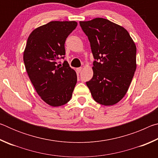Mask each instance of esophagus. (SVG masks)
Masks as SVG:
<instances>
[{
  "label": "esophagus",
  "mask_w": 158,
  "mask_h": 158,
  "mask_svg": "<svg viewBox=\"0 0 158 158\" xmlns=\"http://www.w3.org/2000/svg\"><path fill=\"white\" fill-rule=\"evenodd\" d=\"M82 70V68H77V72L78 73H80Z\"/></svg>",
  "instance_id": "obj_1"
}]
</instances>
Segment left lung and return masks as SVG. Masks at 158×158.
Instances as JSON below:
<instances>
[{"instance_id":"left-lung-1","label":"left lung","mask_w":158,"mask_h":158,"mask_svg":"<svg viewBox=\"0 0 158 158\" xmlns=\"http://www.w3.org/2000/svg\"><path fill=\"white\" fill-rule=\"evenodd\" d=\"M88 36L93 57V76L86 82L95 102L105 106L126 94L137 68V48L123 27L103 18L79 21Z\"/></svg>"}]
</instances>
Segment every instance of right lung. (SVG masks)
Returning <instances> with one entry per match:
<instances>
[{"label": "right lung", "instance_id": "right-lung-1", "mask_svg": "<svg viewBox=\"0 0 158 158\" xmlns=\"http://www.w3.org/2000/svg\"><path fill=\"white\" fill-rule=\"evenodd\" d=\"M76 21H51L32 31L23 52L28 75L41 99L52 106L65 105L70 100L77 84L76 72L67 61L63 65L65 42L76 28Z\"/></svg>", "mask_w": 158, "mask_h": 158}]
</instances>
